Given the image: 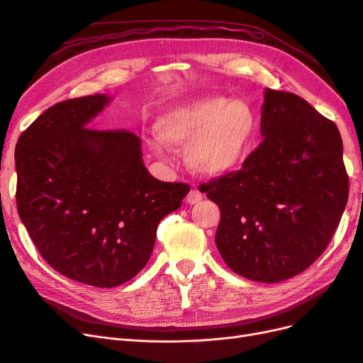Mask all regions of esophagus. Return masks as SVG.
<instances>
[{
  "label": "esophagus",
  "instance_id": "34e87169",
  "mask_svg": "<svg viewBox=\"0 0 363 363\" xmlns=\"http://www.w3.org/2000/svg\"><path fill=\"white\" fill-rule=\"evenodd\" d=\"M203 200V194L199 191V189H191L189 191V194L186 195V201H188L189 204H196V203H200Z\"/></svg>",
  "mask_w": 363,
  "mask_h": 363
}]
</instances>
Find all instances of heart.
<instances>
[{
    "instance_id": "b5f03b06",
    "label": "heart",
    "mask_w": 363,
    "mask_h": 363,
    "mask_svg": "<svg viewBox=\"0 0 363 363\" xmlns=\"http://www.w3.org/2000/svg\"><path fill=\"white\" fill-rule=\"evenodd\" d=\"M257 118L240 100L201 96L175 104L157 121V135L164 144L182 148L186 162L200 174L219 175L236 168L256 135Z\"/></svg>"
}]
</instances>
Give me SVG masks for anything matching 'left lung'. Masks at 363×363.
Listing matches in <instances>:
<instances>
[{
  "instance_id": "8db88e82",
  "label": "left lung",
  "mask_w": 363,
  "mask_h": 363,
  "mask_svg": "<svg viewBox=\"0 0 363 363\" xmlns=\"http://www.w3.org/2000/svg\"><path fill=\"white\" fill-rule=\"evenodd\" d=\"M262 136L239 171L200 184L218 204L215 242L230 269L276 283L309 268L339 225L348 200L342 138L301 96L263 91Z\"/></svg>"
}]
</instances>
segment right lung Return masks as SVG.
Listing matches in <instances>:
<instances>
[{
  "instance_id": "right-lung-1",
  "label": "right lung",
  "mask_w": 363,
  "mask_h": 363,
  "mask_svg": "<svg viewBox=\"0 0 363 363\" xmlns=\"http://www.w3.org/2000/svg\"><path fill=\"white\" fill-rule=\"evenodd\" d=\"M107 103L96 94L54 104L15 148L18 213L33 244L52 269L95 288L147 265L162 218L191 189L152 177L133 131L86 127Z\"/></svg>"
}]
</instances>
